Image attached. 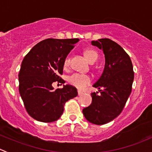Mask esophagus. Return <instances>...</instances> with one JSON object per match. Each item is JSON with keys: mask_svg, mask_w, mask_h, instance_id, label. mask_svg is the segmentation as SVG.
Masks as SVG:
<instances>
[{"mask_svg": "<svg viewBox=\"0 0 152 152\" xmlns=\"http://www.w3.org/2000/svg\"><path fill=\"white\" fill-rule=\"evenodd\" d=\"M78 95H79V96H82V95H83V92H81V91H78Z\"/></svg>", "mask_w": 152, "mask_h": 152, "instance_id": "34e87169", "label": "esophagus"}]
</instances>
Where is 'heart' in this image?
Returning <instances> with one entry per match:
<instances>
[{
	"label": "heart",
	"instance_id": "heart-1",
	"mask_svg": "<svg viewBox=\"0 0 152 152\" xmlns=\"http://www.w3.org/2000/svg\"><path fill=\"white\" fill-rule=\"evenodd\" d=\"M85 57L90 63H93L99 58V53L93 49H87L84 51ZM70 62V58L69 56H65L63 61V66L65 68L69 67ZM68 82L70 85L73 86L78 90H84L87 85L91 82V78L89 75L84 73H75L68 77Z\"/></svg>",
	"mask_w": 152,
	"mask_h": 152
}]
</instances>
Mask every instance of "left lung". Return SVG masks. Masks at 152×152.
Returning a JSON list of instances; mask_svg holds the SVG:
<instances>
[{"mask_svg": "<svg viewBox=\"0 0 152 152\" xmlns=\"http://www.w3.org/2000/svg\"><path fill=\"white\" fill-rule=\"evenodd\" d=\"M92 45L102 49L105 55L103 73L93 86L99 93H92V103L83 110L90 123L102 125L121 114L129 96L134 80L131 59L123 48L110 39L92 41Z\"/></svg>", "mask_w": 152, "mask_h": 152, "instance_id": "1", "label": "left lung"}]
</instances>
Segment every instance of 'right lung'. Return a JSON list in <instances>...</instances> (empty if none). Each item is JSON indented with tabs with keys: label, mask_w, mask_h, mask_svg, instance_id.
Returning <instances> with one entry per match:
<instances>
[{
	"label": "right lung",
	"mask_w": 152,
	"mask_h": 152,
	"mask_svg": "<svg viewBox=\"0 0 152 152\" xmlns=\"http://www.w3.org/2000/svg\"><path fill=\"white\" fill-rule=\"evenodd\" d=\"M79 39H53L41 41L31 49L20 70L19 92L31 117L50 123L58 120L65 102L78 96L76 87L64 85L56 90L52 84H64L63 61Z\"/></svg>",
	"instance_id": "obj_1"
}]
</instances>
